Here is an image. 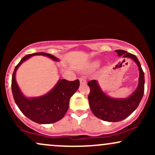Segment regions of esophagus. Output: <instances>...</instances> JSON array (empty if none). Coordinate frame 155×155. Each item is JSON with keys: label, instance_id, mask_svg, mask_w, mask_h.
<instances>
[{"label": "esophagus", "instance_id": "1", "mask_svg": "<svg viewBox=\"0 0 155 155\" xmlns=\"http://www.w3.org/2000/svg\"><path fill=\"white\" fill-rule=\"evenodd\" d=\"M79 81H80V84H86V80H85L84 78H83V77L80 78Z\"/></svg>", "mask_w": 155, "mask_h": 155}]
</instances>
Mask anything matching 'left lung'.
<instances>
[{
    "label": "left lung",
    "mask_w": 155,
    "mask_h": 155,
    "mask_svg": "<svg viewBox=\"0 0 155 155\" xmlns=\"http://www.w3.org/2000/svg\"><path fill=\"white\" fill-rule=\"evenodd\" d=\"M119 56L132 59L137 64L139 70L138 85L136 90L128 97L113 98L108 97L102 91L96 80L88 82L90 92L88 95L90 109L97 118L107 122H120L127 118L139 105L144 92V74L140 62L136 55L118 49L115 50Z\"/></svg>",
    "instance_id": "left-lung-1"
}]
</instances>
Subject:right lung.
I'll return each instance as SVG.
<instances>
[{
	"mask_svg": "<svg viewBox=\"0 0 155 155\" xmlns=\"http://www.w3.org/2000/svg\"><path fill=\"white\" fill-rule=\"evenodd\" d=\"M33 55H44L54 61L56 57L44 52L27 54L22 58L14 71L12 79V91L16 104L23 114L38 124H51L61 120L69 107L71 97L79 89V80L68 81L60 79L54 88L46 95L36 97H25L16 81V71L23 62Z\"/></svg>",
	"mask_w": 155,
	"mask_h": 155,
	"instance_id": "obj_1",
	"label": "right lung"
}]
</instances>
